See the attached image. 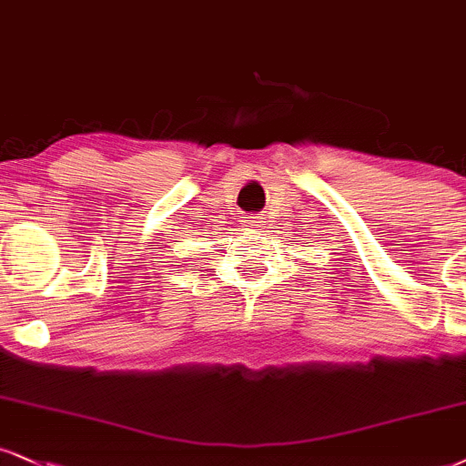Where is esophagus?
<instances>
[{
  "label": "esophagus",
  "mask_w": 466,
  "mask_h": 466,
  "mask_svg": "<svg viewBox=\"0 0 466 466\" xmlns=\"http://www.w3.org/2000/svg\"><path fill=\"white\" fill-rule=\"evenodd\" d=\"M257 224H259V222H257L255 218H250V220H248V227H257Z\"/></svg>",
  "instance_id": "esophagus-1"
}]
</instances>
